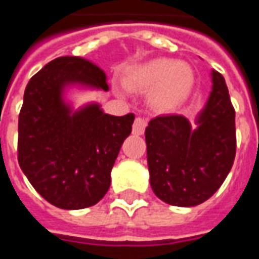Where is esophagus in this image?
I'll return each mask as SVG.
<instances>
[{
    "label": "esophagus",
    "instance_id": "1",
    "mask_svg": "<svg viewBox=\"0 0 259 259\" xmlns=\"http://www.w3.org/2000/svg\"><path fill=\"white\" fill-rule=\"evenodd\" d=\"M146 126H147V119L146 118H139L135 119V123H133V135H137L140 136L144 133V130H146Z\"/></svg>",
    "mask_w": 259,
    "mask_h": 259
}]
</instances>
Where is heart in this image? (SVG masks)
<instances>
[{
	"instance_id": "obj_1",
	"label": "heart",
	"mask_w": 259,
	"mask_h": 259,
	"mask_svg": "<svg viewBox=\"0 0 259 259\" xmlns=\"http://www.w3.org/2000/svg\"><path fill=\"white\" fill-rule=\"evenodd\" d=\"M191 84L190 66L168 58L152 59L137 66L127 79V85L133 90H152L151 104L162 111L179 105L189 94Z\"/></svg>"
}]
</instances>
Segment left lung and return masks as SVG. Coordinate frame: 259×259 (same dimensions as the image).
I'll list each match as a JSON object with an SVG mask.
<instances>
[{
  "label": "left lung",
  "instance_id": "obj_1",
  "mask_svg": "<svg viewBox=\"0 0 259 259\" xmlns=\"http://www.w3.org/2000/svg\"><path fill=\"white\" fill-rule=\"evenodd\" d=\"M212 91L191 127L182 115L157 116L146 127L152 191L175 206H195L215 194L236 155L234 108L228 85L211 72Z\"/></svg>",
  "mask_w": 259,
  "mask_h": 259
}]
</instances>
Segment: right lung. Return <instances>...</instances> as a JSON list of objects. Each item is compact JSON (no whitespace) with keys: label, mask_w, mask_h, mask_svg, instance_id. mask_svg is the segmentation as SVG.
I'll use <instances>...</instances> for the list:
<instances>
[{"label":"right lung","mask_w":259,"mask_h":259,"mask_svg":"<svg viewBox=\"0 0 259 259\" xmlns=\"http://www.w3.org/2000/svg\"><path fill=\"white\" fill-rule=\"evenodd\" d=\"M70 85L109 89L104 70L87 59L59 57L48 62L26 85L18 161L44 200L62 209H81L107 194L135 115H108L96 102L73 111L64 98Z\"/></svg>","instance_id":"1"}]
</instances>
